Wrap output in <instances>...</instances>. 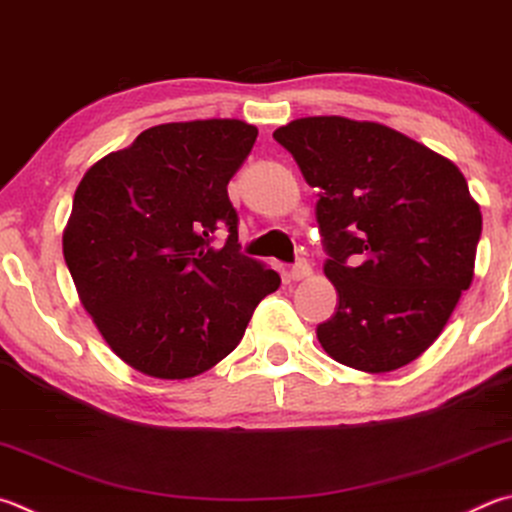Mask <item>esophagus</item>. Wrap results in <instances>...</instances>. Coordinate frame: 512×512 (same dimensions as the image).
Listing matches in <instances>:
<instances>
[{
  "instance_id": "34e87169",
  "label": "esophagus",
  "mask_w": 512,
  "mask_h": 512,
  "mask_svg": "<svg viewBox=\"0 0 512 512\" xmlns=\"http://www.w3.org/2000/svg\"><path fill=\"white\" fill-rule=\"evenodd\" d=\"M309 275H311V264L306 262V259H297L291 268V280L300 282V280H306Z\"/></svg>"
}]
</instances>
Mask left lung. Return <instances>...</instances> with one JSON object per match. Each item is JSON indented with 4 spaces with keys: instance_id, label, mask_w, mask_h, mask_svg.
Wrapping results in <instances>:
<instances>
[{
    "instance_id": "left-lung-1",
    "label": "left lung",
    "mask_w": 512,
    "mask_h": 512,
    "mask_svg": "<svg viewBox=\"0 0 512 512\" xmlns=\"http://www.w3.org/2000/svg\"><path fill=\"white\" fill-rule=\"evenodd\" d=\"M273 138L318 190L324 275L338 291L318 340L385 374L439 338L475 275L481 212L452 161L378 123L297 118Z\"/></svg>"
}]
</instances>
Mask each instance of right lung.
<instances>
[{
	"label": "right lung",
	"mask_w": 512,
	"mask_h": 512,
	"mask_svg": "<svg viewBox=\"0 0 512 512\" xmlns=\"http://www.w3.org/2000/svg\"><path fill=\"white\" fill-rule=\"evenodd\" d=\"M255 138L230 118L156 125L82 176L64 262L102 338L136 371L183 380L215 367L280 286L239 253L228 199ZM219 227L229 239L215 249Z\"/></svg>",
	"instance_id": "add662e5"
}]
</instances>
